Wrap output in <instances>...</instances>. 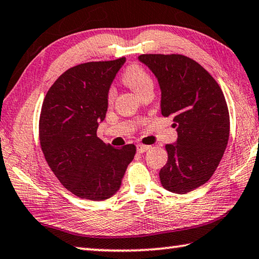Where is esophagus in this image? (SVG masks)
<instances>
[{
	"mask_svg": "<svg viewBox=\"0 0 259 259\" xmlns=\"http://www.w3.org/2000/svg\"><path fill=\"white\" fill-rule=\"evenodd\" d=\"M149 149H150V146H144V144H138L137 146V151L139 153L146 152L147 150H149Z\"/></svg>",
	"mask_w": 259,
	"mask_h": 259,
	"instance_id": "34e87169",
	"label": "esophagus"
}]
</instances>
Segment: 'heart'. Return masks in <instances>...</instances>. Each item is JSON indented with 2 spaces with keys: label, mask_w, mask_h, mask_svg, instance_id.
Listing matches in <instances>:
<instances>
[{
  "label": "heart",
  "mask_w": 259,
  "mask_h": 259,
  "mask_svg": "<svg viewBox=\"0 0 259 259\" xmlns=\"http://www.w3.org/2000/svg\"><path fill=\"white\" fill-rule=\"evenodd\" d=\"M122 81L138 95L141 94L144 90L153 88V81L150 75L138 65H132L127 68L122 75ZM113 97H115V91L110 90L108 94L109 101H111Z\"/></svg>",
  "instance_id": "b5f03b06"
}]
</instances>
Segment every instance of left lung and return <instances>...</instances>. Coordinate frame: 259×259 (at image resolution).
<instances>
[{"instance_id":"left-lung-1","label":"left lung","mask_w":259,"mask_h":259,"mask_svg":"<svg viewBox=\"0 0 259 259\" xmlns=\"http://www.w3.org/2000/svg\"><path fill=\"white\" fill-rule=\"evenodd\" d=\"M158 80L164 117H173L175 143L159 171L164 189L183 194L208 182L228 146L230 116L224 94L209 72L181 54H142Z\"/></svg>"}]
</instances>
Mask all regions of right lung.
<instances>
[{
	"label": "right lung",
	"mask_w": 259,
	"mask_h": 259,
	"mask_svg": "<svg viewBox=\"0 0 259 259\" xmlns=\"http://www.w3.org/2000/svg\"><path fill=\"white\" fill-rule=\"evenodd\" d=\"M126 61L88 62L59 77L48 91L39 118V141L50 168L81 199L101 201L120 189L134 144L116 149L97 137L108 110V94Z\"/></svg>",
	"instance_id": "1"
}]
</instances>
